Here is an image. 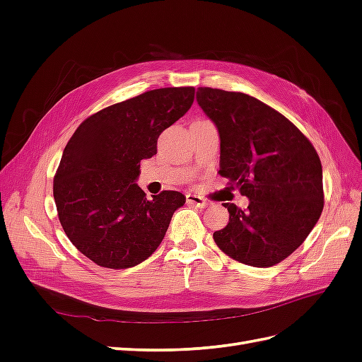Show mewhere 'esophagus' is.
<instances>
[{"label": "esophagus", "mask_w": 362, "mask_h": 362, "mask_svg": "<svg viewBox=\"0 0 362 362\" xmlns=\"http://www.w3.org/2000/svg\"><path fill=\"white\" fill-rule=\"evenodd\" d=\"M185 201H187L189 205H194V206H199V208H205V206H210V202L205 201L201 196H196V194H187L185 196Z\"/></svg>", "instance_id": "1"}]
</instances>
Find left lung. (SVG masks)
Segmentation results:
<instances>
[{
	"mask_svg": "<svg viewBox=\"0 0 362 362\" xmlns=\"http://www.w3.org/2000/svg\"><path fill=\"white\" fill-rule=\"evenodd\" d=\"M196 101L221 136V177L249 198L246 210L223 204L228 225L213 238L252 267H272L298 249L323 210L319 154L275 108L242 92L199 87Z\"/></svg>",
	"mask_w": 362,
	"mask_h": 362,
	"instance_id": "1",
	"label": "left lung"
}]
</instances>
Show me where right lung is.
I'll use <instances>...</instances> for the list:
<instances>
[{"mask_svg":"<svg viewBox=\"0 0 362 362\" xmlns=\"http://www.w3.org/2000/svg\"><path fill=\"white\" fill-rule=\"evenodd\" d=\"M194 87H163L105 107L75 129L54 175L59 221L95 264L128 269L154 254L185 196L152 199L134 182L140 161L157 154L164 129L189 112Z\"/></svg>","mask_w":362,"mask_h":362,"instance_id":"obj_1","label":"right lung"}]
</instances>
